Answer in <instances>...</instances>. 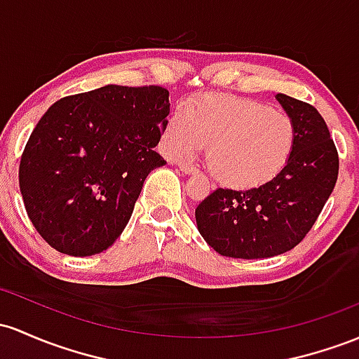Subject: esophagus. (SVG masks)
<instances>
[{
    "instance_id": "esophagus-1",
    "label": "esophagus",
    "mask_w": 359,
    "mask_h": 359,
    "mask_svg": "<svg viewBox=\"0 0 359 359\" xmlns=\"http://www.w3.org/2000/svg\"><path fill=\"white\" fill-rule=\"evenodd\" d=\"M179 168H180V170H182L184 173H187V175H191V173H198V167H194V165L187 163V161H180Z\"/></svg>"
}]
</instances>
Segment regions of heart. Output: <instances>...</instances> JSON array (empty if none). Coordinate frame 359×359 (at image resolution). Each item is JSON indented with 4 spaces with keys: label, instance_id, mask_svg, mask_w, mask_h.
<instances>
[{
    "label": "heart",
    "instance_id": "heart-1",
    "mask_svg": "<svg viewBox=\"0 0 359 359\" xmlns=\"http://www.w3.org/2000/svg\"><path fill=\"white\" fill-rule=\"evenodd\" d=\"M297 126L254 98L204 95L175 112L163 129V149L182 158L204 147L208 170L228 187H254L288 163Z\"/></svg>",
    "mask_w": 359,
    "mask_h": 359
}]
</instances>
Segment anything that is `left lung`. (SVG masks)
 <instances>
[{
  "label": "left lung",
  "mask_w": 359,
  "mask_h": 359,
  "mask_svg": "<svg viewBox=\"0 0 359 359\" xmlns=\"http://www.w3.org/2000/svg\"><path fill=\"white\" fill-rule=\"evenodd\" d=\"M276 98L297 126L288 163L262 186L219 187L196 208L199 233L224 257L266 259L297 247L336 186L339 156L324 117L306 102Z\"/></svg>",
  "instance_id": "8db88e82"
}]
</instances>
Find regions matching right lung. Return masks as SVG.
Wrapping results in <instances>:
<instances>
[{"instance_id":"add662e5","label":"right lung","mask_w":359,"mask_h":359,"mask_svg":"<svg viewBox=\"0 0 359 359\" xmlns=\"http://www.w3.org/2000/svg\"><path fill=\"white\" fill-rule=\"evenodd\" d=\"M168 112V90L155 85H105L47 109L18 180L27 215L53 249L86 257L119 238L148 173L167 163L155 147Z\"/></svg>"}]
</instances>
